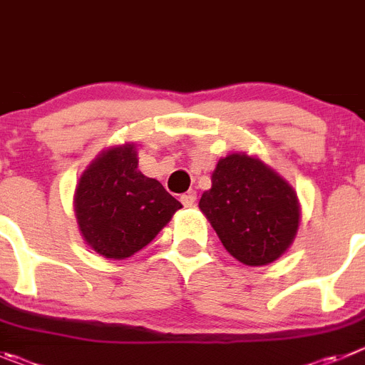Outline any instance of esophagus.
<instances>
[{
  "mask_svg": "<svg viewBox=\"0 0 365 365\" xmlns=\"http://www.w3.org/2000/svg\"><path fill=\"white\" fill-rule=\"evenodd\" d=\"M180 202H182L185 207H192L196 203V192H195V190H189V192L182 195Z\"/></svg>",
  "mask_w": 365,
  "mask_h": 365,
  "instance_id": "obj_1",
  "label": "esophagus"
}]
</instances>
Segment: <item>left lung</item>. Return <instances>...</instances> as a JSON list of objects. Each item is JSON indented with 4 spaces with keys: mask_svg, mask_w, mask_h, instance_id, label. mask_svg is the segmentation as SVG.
Instances as JSON below:
<instances>
[{
    "mask_svg": "<svg viewBox=\"0 0 365 365\" xmlns=\"http://www.w3.org/2000/svg\"><path fill=\"white\" fill-rule=\"evenodd\" d=\"M198 207L229 255L251 267L278 260L300 227L302 211L293 185L247 153L218 160L211 189L203 192Z\"/></svg>",
    "mask_w": 365,
    "mask_h": 365,
    "instance_id": "8db88e82",
    "label": "left lung"
}]
</instances>
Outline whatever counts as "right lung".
Masks as SVG:
<instances>
[{
  "instance_id": "add662e5",
  "label": "right lung",
  "mask_w": 365,
  "mask_h": 365,
  "mask_svg": "<svg viewBox=\"0 0 365 365\" xmlns=\"http://www.w3.org/2000/svg\"><path fill=\"white\" fill-rule=\"evenodd\" d=\"M182 203L138 170L134 143L101 150L81 173L74 215L87 245L103 258L125 260L149 245Z\"/></svg>"
}]
</instances>
